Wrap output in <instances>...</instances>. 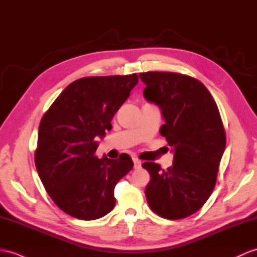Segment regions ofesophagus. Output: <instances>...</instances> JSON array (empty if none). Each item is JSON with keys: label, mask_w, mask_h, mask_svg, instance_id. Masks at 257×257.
Wrapping results in <instances>:
<instances>
[{"label": "esophagus", "mask_w": 257, "mask_h": 257, "mask_svg": "<svg viewBox=\"0 0 257 257\" xmlns=\"http://www.w3.org/2000/svg\"><path fill=\"white\" fill-rule=\"evenodd\" d=\"M133 162H134V168H135V169H140V168L142 167V162H141V160L134 158V159H133Z\"/></svg>", "instance_id": "esophagus-1"}]
</instances>
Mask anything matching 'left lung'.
<instances>
[{"label":"left lung","instance_id":"8db88e82","mask_svg":"<svg viewBox=\"0 0 257 257\" xmlns=\"http://www.w3.org/2000/svg\"><path fill=\"white\" fill-rule=\"evenodd\" d=\"M144 97L158 105L165 124L160 134L172 147L167 170L145 162L150 181L145 189L149 207L167 219L197 211L214 190L226 148V133L214 98L201 81L170 72L141 73Z\"/></svg>","mask_w":257,"mask_h":257}]
</instances>
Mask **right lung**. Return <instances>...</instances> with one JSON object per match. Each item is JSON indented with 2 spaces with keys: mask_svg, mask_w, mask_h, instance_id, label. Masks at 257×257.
<instances>
[{
  "mask_svg": "<svg viewBox=\"0 0 257 257\" xmlns=\"http://www.w3.org/2000/svg\"><path fill=\"white\" fill-rule=\"evenodd\" d=\"M137 83L136 74L77 79L41 118L37 171L50 197L72 217L95 220L114 208V187L134 164L126 154L99 159L96 139L112 128L111 120Z\"/></svg>",
  "mask_w": 257,
  "mask_h": 257,
  "instance_id": "obj_1",
  "label": "right lung"
}]
</instances>
